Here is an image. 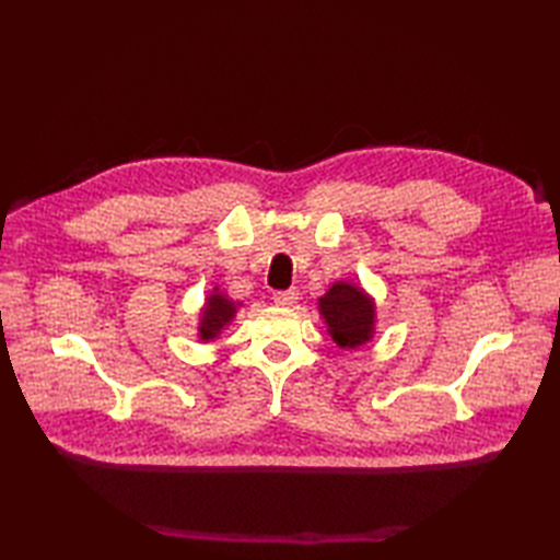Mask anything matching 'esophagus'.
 Wrapping results in <instances>:
<instances>
[{
  "instance_id": "34e87169",
  "label": "esophagus",
  "mask_w": 560,
  "mask_h": 560,
  "mask_svg": "<svg viewBox=\"0 0 560 560\" xmlns=\"http://www.w3.org/2000/svg\"><path fill=\"white\" fill-rule=\"evenodd\" d=\"M295 301H299V291H295V289L273 293V303L281 305V307H291Z\"/></svg>"
}]
</instances>
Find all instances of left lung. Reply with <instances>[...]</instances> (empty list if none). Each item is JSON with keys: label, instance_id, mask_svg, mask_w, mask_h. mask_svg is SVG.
<instances>
[{"label": "left lung", "instance_id": "obj_1", "mask_svg": "<svg viewBox=\"0 0 560 560\" xmlns=\"http://www.w3.org/2000/svg\"><path fill=\"white\" fill-rule=\"evenodd\" d=\"M317 307L337 347L359 349L373 339L375 301L355 283L335 281L319 299Z\"/></svg>", "mask_w": 560, "mask_h": 560}]
</instances>
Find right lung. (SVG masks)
I'll use <instances>...</instances> for the list:
<instances>
[{
	"label": "right lung",
	"instance_id": "obj_1",
	"mask_svg": "<svg viewBox=\"0 0 560 560\" xmlns=\"http://www.w3.org/2000/svg\"><path fill=\"white\" fill-rule=\"evenodd\" d=\"M237 313V303H233L229 295L221 293L219 287L209 293V299L199 313V327L197 335L201 341H213L225 325H231V319Z\"/></svg>",
	"mask_w": 560,
	"mask_h": 560
}]
</instances>
